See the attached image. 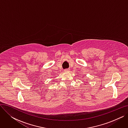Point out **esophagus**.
I'll use <instances>...</instances> for the list:
<instances>
[{"label":"esophagus","instance_id":"obj_1","mask_svg":"<svg viewBox=\"0 0 128 128\" xmlns=\"http://www.w3.org/2000/svg\"><path fill=\"white\" fill-rule=\"evenodd\" d=\"M64 72H70V70L69 69H65L64 70Z\"/></svg>","mask_w":128,"mask_h":128}]
</instances>
